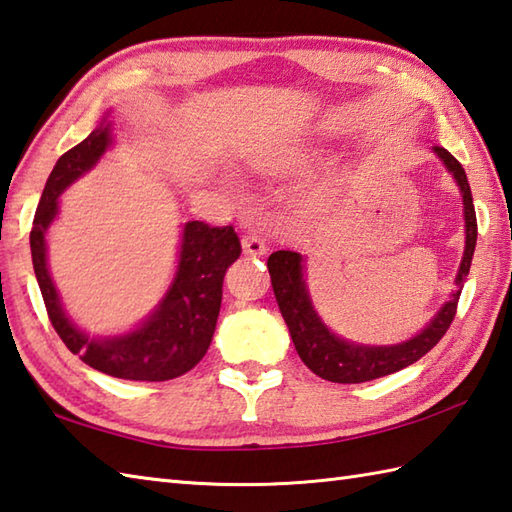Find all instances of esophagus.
<instances>
[{
	"mask_svg": "<svg viewBox=\"0 0 512 512\" xmlns=\"http://www.w3.org/2000/svg\"><path fill=\"white\" fill-rule=\"evenodd\" d=\"M241 247H243V254L247 256H263L267 252V245L263 238H258L254 234H245L241 238Z\"/></svg>",
	"mask_w": 512,
	"mask_h": 512,
	"instance_id": "34e87169",
	"label": "esophagus"
}]
</instances>
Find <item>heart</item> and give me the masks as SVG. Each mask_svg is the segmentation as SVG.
<instances>
[{
  "label": "heart",
  "instance_id": "heart-1",
  "mask_svg": "<svg viewBox=\"0 0 512 512\" xmlns=\"http://www.w3.org/2000/svg\"><path fill=\"white\" fill-rule=\"evenodd\" d=\"M311 154H316V150L311 145H298V148L289 150L280 156H274V159H265L263 168L265 170H280V168H294V165L305 163Z\"/></svg>",
  "mask_w": 512,
  "mask_h": 512
}]
</instances>
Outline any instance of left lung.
I'll use <instances>...</instances> for the list:
<instances>
[{
	"mask_svg": "<svg viewBox=\"0 0 512 512\" xmlns=\"http://www.w3.org/2000/svg\"><path fill=\"white\" fill-rule=\"evenodd\" d=\"M433 152L444 163V168L453 174L457 187H460L464 205L466 245L460 269H457V276L453 280L455 289L440 307V311L431 318L429 325L422 331H417L413 338L398 344H358L336 336L322 322L314 302H311L305 278V258L298 252H285V249H280V252H274L267 258L271 287H274L278 309L287 322L298 356L322 380L338 384H358L400 371L426 356L442 340L446 329L451 327L457 300H460L462 287L466 283L468 269H471V260L475 254L477 218L471 185H468L466 172L460 161L451 152L440 148V145H433Z\"/></svg>",
	"mask_w": 512,
	"mask_h": 512,
	"instance_id": "left-lung-1",
	"label": "left lung"
}]
</instances>
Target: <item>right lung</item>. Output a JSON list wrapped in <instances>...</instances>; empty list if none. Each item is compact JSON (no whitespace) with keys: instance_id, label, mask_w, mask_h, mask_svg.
<instances>
[{"instance_id":"right-lung-1","label":"right lung","mask_w":512,"mask_h":512,"mask_svg":"<svg viewBox=\"0 0 512 512\" xmlns=\"http://www.w3.org/2000/svg\"><path fill=\"white\" fill-rule=\"evenodd\" d=\"M110 114V110L103 114L97 128L52 168L35 212L30 252L48 318L72 353L112 378L163 382L194 369L210 349L221 311L225 271L241 256V241L232 225L210 227L203 221H187L174 278L159 305L137 327L117 336H90L79 329L61 305L50 276L46 236L59 214V196L95 168L114 143Z\"/></svg>"}]
</instances>
